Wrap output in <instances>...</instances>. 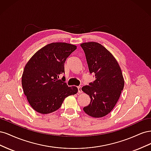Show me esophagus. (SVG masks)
<instances>
[{
  "instance_id": "34e87169",
  "label": "esophagus",
  "mask_w": 151,
  "mask_h": 151,
  "mask_svg": "<svg viewBox=\"0 0 151 151\" xmlns=\"http://www.w3.org/2000/svg\"><path fill=\"white\" fill-rule=\"evenodd\" d=\"M77 89H78V93H83V91H82V87L81 86H78V87H77Z\"/></svg>"
}]
</instances>
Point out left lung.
Masks as SVG:
<instances>
[{"label":"left lung","mask_w":151,"mask_h":151,"mask_svg":"<svg viewBox=\"0 0 151 151\" xmlns=\"http://www.w3.org/2000/svg\"><path fill=\"white\" fill-rule=\"evenodd\" d=\"M81 47L90 74H94L96 79L82 88L91 98L90 103L83 110L92 117H103L115 107L124 87L121 68L113 55L101 44L88 42L82 43Z\"/></svg>","instance_id":"left-lung-1"}]
</instances>
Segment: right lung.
<instances>
[{"mask_svg": "<svg viewBox=\"0 0 151 151\" xmlns=\"http://www.w3.org/2000/svg\"><path fill=\"white\" fill-rule=\"evenodd\" d=\"M77 47L66 43H52L39 50L26 63L22 86L27 99L36 111L48 114L57 110L63 100L75 94L76 86L68 87L63 76L67 58Z\"/></svg>", "mask_w": 151, "mask_h": 151, "instance_id": "add662e5", "label": "right lung"}]
</instances>
